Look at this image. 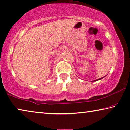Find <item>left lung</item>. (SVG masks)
I'll return each mask as SVG.
<instances>
[{"label": "left lung", "instance_id": "obj_1", "mask_svg": "<svg viewBox=\"0 0 130 130\" xmlns=\"http://www.w3.org/2000/svg\"><path fill=\"white\" fill-rule=\"evenodd\" d=\"M103 77H104V76L103 77H101V78H100V79H97V80H95L94 81H98V80H101V79H102L103 78Z\"/></svg>", "mask_w": 130, "mask_h": 130}]
</instances>
